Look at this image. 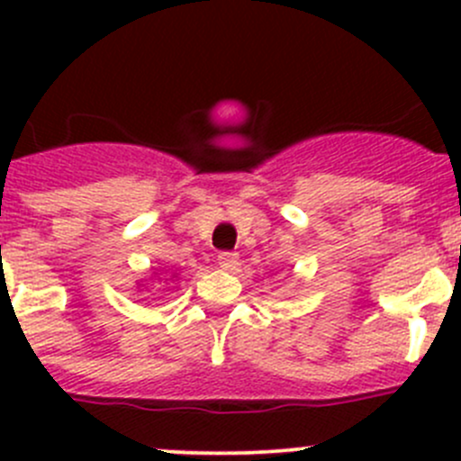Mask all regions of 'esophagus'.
Wrapping results in <instances>:
<instances>
[{"label": "esophagus", "instance_id": "esophagus-1", "mask_svg": "<svg viewBox=\"0 0 461 461\" xmlns=\"http://www.w3.org/2000/svg\"><path fill=\"white\" fill-rule=\"evenodd\" d=\"M218 265H221L222 269H236L239 267V254L236 252L218 254Z\"/></svg>", "mask_w": 461, "mask_h": 461}]
</instances>
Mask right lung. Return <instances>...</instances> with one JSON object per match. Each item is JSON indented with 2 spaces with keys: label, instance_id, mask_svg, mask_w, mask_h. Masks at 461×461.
I'll return each instance as SVG.
<instances>
[{
  "label": "right lung",
  "instance_id": "right-lung-1",
  "mask_svg": "<svg viewBox=\"0 0 461 461\" xmlns=\"http://www.w3.org/2000/svg\"><path fill=\"white\" fill-rule=\"evenodd\" d=\"M169 276V274H167V272H165V269H156V272H153V274H151V276H156V278H149V281H169V279H162L161 276ZM174 276H176V274H171V276L170 278H174ZM147 285H149V283H140V285H138V287H147Z\"/></svg>",
  "mask_w": 461,
  "mask_h": 461
}]
</instances>
